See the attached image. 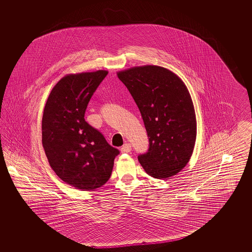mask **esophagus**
<instances>
[{
  "instance_id": "1",
  "label": "esophagus",
  "mask_w": 252,
  "mask_h": 252,
  "mask_svg": "<svg viewBox=\"0 0 252 252\" xmlns=\"http://www.w3.org/2000/svg\"><path fill=\"white\" fill-rule=\"evenodd\" d=\"M130 151H131V145H130L129 143H126L121 148V153H130Z\"/></svg>"
}]
</instances>
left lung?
Segmentation results:
<instances>
[{
	"mask_svg": "<svg viewBox=\"0 0 252 252\" xmlns=\"http://www.w3.org/2000/svg\"><path fill=\"white\" fill-rule=\"evenodd\" d=\"M137 103L149 137L139 154L146 173L164 179L176 175L190 159L197 123L190 95L183 81L168 69L145 65L117 74Z\"/></svg>",
	"mask_w": 252,
	"mask_h": 252,
	"instance_id": "1",
	"label": "left lung"
}]
</instances>
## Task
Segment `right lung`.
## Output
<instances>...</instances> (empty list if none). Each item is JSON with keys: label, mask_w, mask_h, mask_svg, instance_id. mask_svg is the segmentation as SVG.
Listing matches in <instances>:
<instances>
[{"label": "right lung", "mask_w": 252, "mask_h": 252, "mask_svg": "<svg viewBox=\"0 0 252 252\" xmlns=\"http://www.w3.org/2000/svg\"><path fill=\"white\" fill-rule=\"evenodd\" d=\"M108 72L68 75L55 85L42 116V145L51 167L63 181L92 190L106 183L120 152L85 121L93 93Z\"/></svg>", "instance_id": "1"}]
</instances>
